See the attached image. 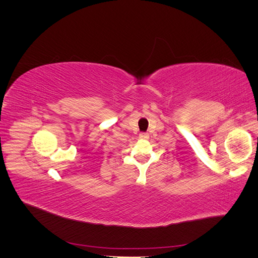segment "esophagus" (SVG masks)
Segmentation results:
<instances>
[{"mask_svg": "<svg viewBox=\"0 0 258 258\" xmlns=\"http://www.w3.org/2000/svg\"><path fill=\"white\" fill-rule=\"evenodd\" d=\"M139 138H140V139H142V140L148 139V134H146V132H141V134L139 135Z\"/></svg>", "mask_w": 258, "mask_h": 258, "instance_id": "obj_1", "label": "esophagus"}]
</instances>
